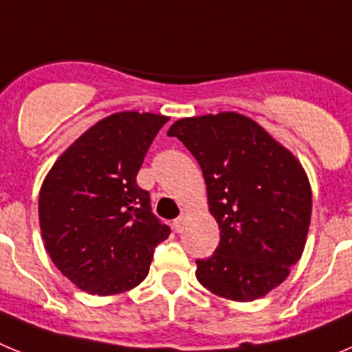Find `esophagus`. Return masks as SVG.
<instances>
[{
  "label": "esophagus",
  "mask_w": 352,
  "mask_h": 352,
  "mask_svg": "<svg viewBox=\"0 0 352 352\" xmlns=\"http://www.w3.org/2000/svg\"><path fill=\"white\" fill-rule=\"evenodd\" d=\"M183 223H185V217H178V219L174 220L173 226H174V229H176V231L179 232L183 229Z\"/></svg>",
  "instance_id": "esophagus-1"
}]
</instances>
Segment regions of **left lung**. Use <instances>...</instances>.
Here are the masks:
<instances>
[{"label": "left lung", "mask_w": 352, "mask_h": 352, "mask_svg": "<svg viewBox=\"0 0 352 352\" xmlns=\"http://www.w3.org/2000/svg\"><path fill=\"white\" fill-rule=\"evenodd\" d=\"M178 138L203 169L220 243L195 276L217 296L254 301L282 284L309 234L312 190L292 151L239 113L182 118Z\"/></svg>", "instance_id": "obj_1"}]
</instances>
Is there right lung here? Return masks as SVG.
<instances>
[{
	"label": "right lung",
	"instance_id": "right-lung-1",
	"mask_svg": "<svg viewBox=\"0 0 352 352\" xmlns=\"http://www.w3.org/2000/svg\"><path fill=\"white\" fill-rule=\"evenodd\" d=\"M167 116L123 111L96 121L72 142L40 188L43 247L68 280L111 296L141 284L170 229L151 213L135 183Z\"/></svg>",
	"mask_w": 352,
	"mask_h": 352
}]
</instances>
